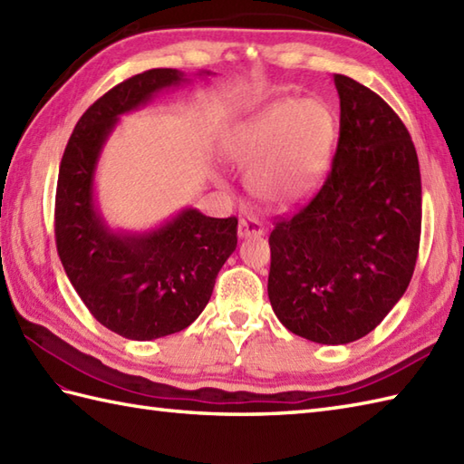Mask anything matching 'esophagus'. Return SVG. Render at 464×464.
Instances as JSON below:
<instances>
[{
    "label": "esophagus",
    "mask_w": 464,
    "mask_h": 464,
    "mask_svg": "<svg viewBox=\"0 0 464 464\" xmlns=\"http://www.w3.org/2000/svg\"><path fill=\"white\" fill-rule=\"evenodd\" d=\"M261 235H265V225L255 215L243 217V219L239 221V237L241 239L261 237Z\"/></svg>",
    "instance_id": "obj_1"
}]
</instances>
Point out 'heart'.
<instances>
[{
    "label": "heart",
    "instance_id": "obj_1",
    "mask_svg": "<svg viewBox=\"0 0 464 464\" xmlns=\"http://www.w3.org/2000/svg\"><path fill=\"white\" fill-rule=\"evenodd\" d=\"M334 115L321 100L285 97L233 130L223 145L227 161L253 167L251 189L271 203L307 197L329 169Z\"/></svg>",
    "mask_w": 464,
    "mask_h": 464
}]
</instances>
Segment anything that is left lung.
<instances>
[{
  "label": "left lung",
  "mask_w": 464,
  "mask_h": 464,
  "mask_svg": "<svg viewBox=\"0 0 464 464\" xmlns=\"http://www.w3.org/2000/svg\"><path fill=\"white\" fill-rule=\"evenodd\" d=\"M337 153L319 193L269 237L267 293L291 333L347 344L405 295L420 241V171L405 123L369 87L333 75Z\"/></svg>",
  "instance_id": "obj_1"
}]
</instances>
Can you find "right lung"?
<instances>
[{
	"label": "right lung",
	"mask_w": 464,
	"mask_h": 464,
	"mask_svg": "<svg viewBox=\"0 0 464 464\" xmlns=\"http://www.w3.org/2000/svg\"><path fill=\"white\" fill-rule=\"evenodd\" d=\"M197 75H211L199 72ZM179 69H150L100 97L69 137L55 193V243L63 269L103 327L131 341L179 333L209 303L217 273L237 247V219L187 207L143 233L113 231L95 201V169L123 113L181 85Z\"/></svg>",
	"instance_id": "1"
}]
</instances>
